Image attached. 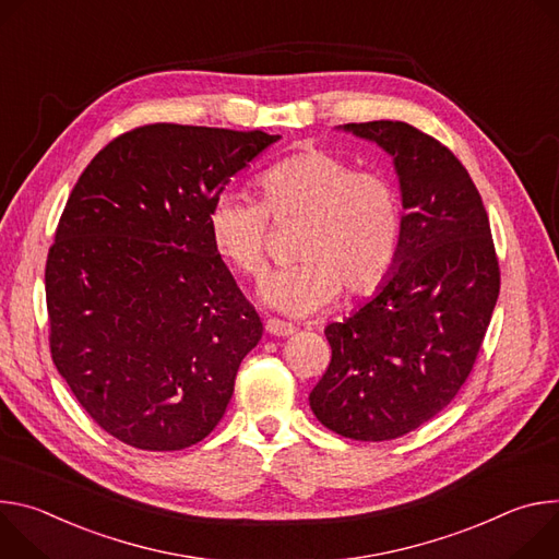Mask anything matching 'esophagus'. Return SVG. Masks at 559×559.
<instances>
[{"label":"esophagus","mask_w":559,"mask_h":559,"mask_svg":"<svg viewBox=\"0 0 559 559\" xmlns=\"http://www.w3.org/2000/svg\"><path fill=\"white\" fill-rule=\"evenodd\" d=\"M264 326H266V333H271V335H275V337H288V335L295 333V326H293V324L282 322V320H275V318L266 320Z\"/></svg>","instance_id":"34e87169"}]
</instances>
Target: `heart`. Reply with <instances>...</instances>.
<instances>
[{
	"mask_svg": "<svg viewBox=\"0 0 559 559\" xmlns=\"http://www.w3.org/2000/svg\"><path fill=\"white\" fill-rule=\"evenodd\" d=\"M262 202L241 191H222L209 213L215 248L239 273L266 269L269 213L282 222L306 217L293 266L260 284V299L290 318L318 316L340 297L373 293L391 273L402 241V206L395 186L355 170L340 155L311 148L295 153L260 179Z\"/></svg>",
	"mask_w": 559,
	"mask_h": 559,
	"instance_id": "b5f03b06",
	"label": "heart"
}]
</instances>
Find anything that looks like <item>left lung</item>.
Listing matches in <instances>:
<instances>
[{"instance_id":"8db88e82","label":"left lung","mask_w":559,"mask_h":559,"mask_svg":"<svg viewBox=\"0 0 559 559\" xmlns=\"http://www.w3.org/2000/svg\"><path fill=\"white\" fill-rule=\"evenodd\" d=\"M340 129L393 157L406 215L384 284L324 329L333 357L308 402L337 436L384 442L436 417L466 382L500 266L481 198L447 146L406 121Z\"/></svg>"}]
</instances>
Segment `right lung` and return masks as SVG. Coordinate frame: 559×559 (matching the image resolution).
I'll list each match as a JSON object with an SVG mask.
<instances>
[{"mask_svg":"<svg viewBox=\"0 0 559 559\" xmlns=\"http://www.w3.org/2000/svg\"><path fill=\"white\" fill-rule=\"evenodd\" d=\"M280 135L151 123L78 179L46 260L50 353L119 442L181 451L224 417L262 320L209 230L213 200Z\"/></svg>","mask_w":559,"mask_h":559,"instance_id":"1","label":"right lung"}]
</instances>
